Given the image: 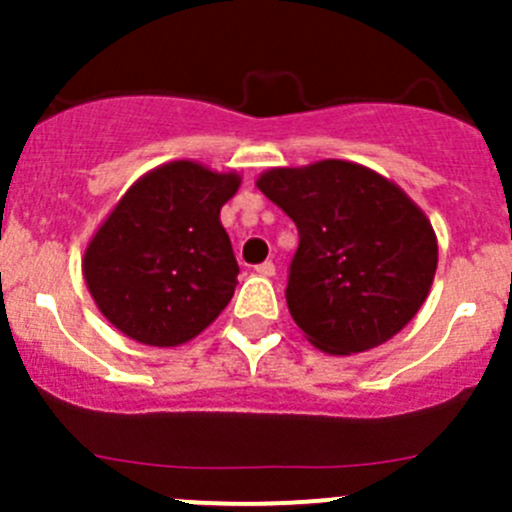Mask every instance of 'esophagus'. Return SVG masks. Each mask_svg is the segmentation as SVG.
Instances as JSON below:
<instances>
[{
  "label": "esophagus",
  "mask_w": 512,
  "mask_h": 512,
  "mask_svg": "<svg viewBox=\"0 0 512 512\" xmlns=\"http://www.w3.org/2000/svg\"><path fill=\"white\" fill-rule=\"evenodd\" d=\"M256 274H259V277H274V274H277V266L271 264V261H264V264L256 266Z\"/></svg>",
  "instance_id": "34e87169"
}]
</instances>
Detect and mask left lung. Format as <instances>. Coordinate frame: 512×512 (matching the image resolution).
Masks as SVG:
<instances>
[{
    "mask_svg": "<svg viewBox=\"0 0 512 512\" xmlns=\"http://www.w3.org/2000/svg\"><path fill=\"white\" fill-rule=\"evenodd\" d=\"M256 187L300 230L287 305L312 346L361 354L415 318L436 277L438 241L395 182L354 161L323 158L264 171Z\"/></svg>",
    "mask_w": 512,
    "mask_h": 512,
    "instance_id": "left-lung-1",
    "label": "left lung"
}]
</instances>
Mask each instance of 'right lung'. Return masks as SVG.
Here are the masks:
<instances>
[{
    "label": "right lung",
    "instance_id": "add662e5",
    "mask_svg": "<svg viewBox=\"0 0 512 512\" xmlns=\"http://www.w3.org/2000/svg\"><path fill=\"white\" fill-rule=\"evenodd\" d=\"M238 187L235 171L189 158L130 184L81 259L94 305L120 333L146 346H182L225 310L238 261L220 207Z\"/></svg>",
    "mask_w": 512,
    "mask_h": 512
}]
</instances>
